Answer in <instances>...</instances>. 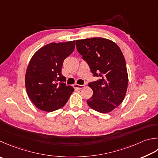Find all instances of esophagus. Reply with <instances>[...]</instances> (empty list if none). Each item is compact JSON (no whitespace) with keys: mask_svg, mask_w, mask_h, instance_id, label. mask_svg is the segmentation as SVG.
<instances>
[{"mask_svg":"<svg viewBox=\"0 0 158 158\" xmlns=\"http://www.w3.org/2000/svg\"><path fill=\"white\" fill-rule=\"evenodd\" d=\"M74 88L78 89H81L83 88H85L84 85H79V84H75L74 85Z\"/></svg>","mask_w":158,"mask_h":158,"instance_id":"obj_1","label":"esophagus"}]
</instances>
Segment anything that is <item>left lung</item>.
I'll list each match as a JSON object with an SVG mask.
<instances>
[{
    "instance_id": "obj_1",
    "label": "left lung",
    "mask_w": 158,
    "mask_h": 158,
    "mask_svg": "<svg viewBox=\"0 0 158 158\" xmlns=\"http://www.w3.org/2000/svg\"><path fill=\"white\" fill-rule=\"evenodd\" d=\"M76 47L94 77L100 78L88 83L93 95L87 100L88 105L98 112H112L124 100L128 85L121 50L116 43L102 38L76 40Z\"/></svg>"
}]
</instances>
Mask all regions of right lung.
<instances>
[{
  "label": "right lung",
  "mask_w": 158,
  "mask_h": 158,
  "mask_svg": "<svg viewBox=\"0 0 158 158\" xmlns=\"http://www.w3.org/2000/svg\"><path fill=\"white\" fill-rule=\"evenodd\" d=\"M75 41L50 43L31 59L25 75V87L31 101L38 109L52 112L62 107L74 91L61 74L65 59L73 52Z\"/></svg>",
  "instance_id": "obj_1"
}]
</instances>
